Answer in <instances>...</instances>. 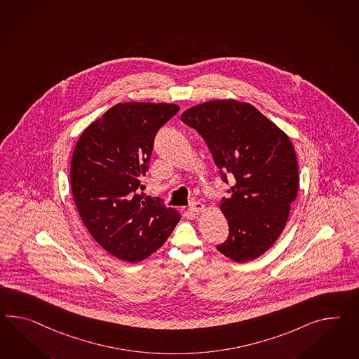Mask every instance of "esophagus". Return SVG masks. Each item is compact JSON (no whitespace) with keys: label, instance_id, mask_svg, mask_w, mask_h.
Segmentation results:
<instances>
[{"label":"esophagus","instance_id":"34e87169","mask_svg":"<svg viewBox=\"0 0 359 359\" xmlns=\"http://www.w3.org/2000/svg\"><path fill=\"white\" fill-rule=\"evenodd\" d=\"M190 212H193V213H201V212L204 211L205 210V207H204V204L201 202H193L190 204Z\"/></svg>","mask_w":359,"mask_h":359}]
</instances>
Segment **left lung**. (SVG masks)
Listing matches in <instances>:
<instances>
[{
  "label": "left lung",
  "mask_w": 359,
  "mask_h": 359,
  "mask_svg": "<svg viewBox=\"0 0 359 359\" xmlns=\"http://www.w3.org/2000/svg\"><path fill=\"white\" fill-rule=\"evenodd\" d=\"M181 120L205 140L221 180H234L221 199L229 236L217 250L237 263L263 255L285 228L298 193L290 139L254 105L233 99L198 104Z\"/></svg>",
  "instance_id": "8db88e82"
}]
</instances>
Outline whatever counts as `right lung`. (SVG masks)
<instances>
[{
    "mask_svg": "<svg viewBox=\"0 0 359 359\" xmlns=\"http://www.w3.org/2000/svg\"><path fill=\"white\" fill-rule=\"evenodd\" d=\"M180 107L121 102L84 130L74 148L70 184L83 224L113 257L138 263L163 246L181 215L139 194L154 139Z\"/></svg>",
    "mask_w": 359,
    "mask_h": 359,
    "instance_id": "obj_1",
    "label": "right lung"
}]
</instances>
